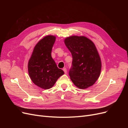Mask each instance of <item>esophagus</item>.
<instances>
[{"label": "esophagus", "mask_w": 128, "mask_h": 128, "mask_svg": "<svg viewBox=\"0 0 128 128\" xmlns=\"http://www.w3.org/2000/svg\"><path fill=\"white\" fill-rule=\"evenodd\" d=\"M63 70H64V72L65 74L67 73V69L66 68H64L63 69Z\"/></svg>", "instance_id": "obj_1"}]
</instances>
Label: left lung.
<instances>
[{"label":"left lung","instance_id":"1","mask_svg":"<svg viewBox=\"0 0 128 128\" xmlns=\"http://www.w3.org/2000/svg\"><path fill=\"white\" fill-rule=\"evenodd\" d=\"M64 42L72 57L69 72L72 82L81 89L93 86L99 78L102 69L101 60L95 45L84 36H70Z\"/></svg>","mask_w":128,"mask_h":128}]
</instances>
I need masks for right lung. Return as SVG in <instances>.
I'll list each match as a JSON object with an SVG mask.
<instances>
[{
  "label": "right lung",
  "instance_id": "right-lung-1",
  "mask_svg": "<svg viewBox=\"0 0 128 128\" xmlns=\"http://www.w3.org/2000/svg\"><path fill=\"white\" fill-rule=\"evenodd\" d=\"M56 36L48 35L34 46L28 62L29 75L32 82L44 89H49L55 84L64 72L58 68L51 56Z\"/></svg>",
  "mask_w": 128,
  "mask_h": 128
}]
</instances>
